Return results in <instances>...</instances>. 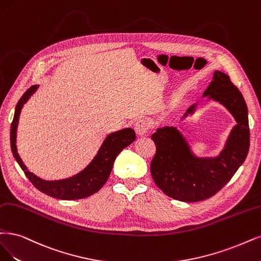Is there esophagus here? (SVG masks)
Returning a JSON list of instances; mask_svg holds the SVG:
<instances>
[{
	"label": "esophagus",
	"mask_w": 261,
	"mask_h": 261,
	"mask_svg": "<svg viewBox=\"0 0 261 261\" xmlns=\"http://www.w3.org/2000/svg\"><path fill=\"white\" fill-rule=\"evenodd\" d=\"M150 128V123L146 119H139L136 124H134V129L138 136H145Z\"/></svg>",
	"instance_id": "obj_1"
}]
</instances>
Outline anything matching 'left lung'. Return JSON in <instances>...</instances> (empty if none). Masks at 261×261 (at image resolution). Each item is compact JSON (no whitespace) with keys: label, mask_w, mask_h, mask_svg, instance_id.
I'll use <instances>...</instances> for the list:
<instances>
[{"label":"left lung","mask_w":261,"mask_h":261,"mask_svg":"<svg viewBox=\"0 0 261 261\" xmlns=\"http://www.w3.org/2000/svg\"><path fill=\"white\" fill-rule=\"evenodd\" d=\"M203 96L224 105L237 121L217 157L195 156L175 127L158 128L151 136L156 144L150 163L152 179L167 196L178 201L197 202L214 196L234 175L249 149L247 106L230 77L215 71ZM196 108L197 103L191 105L181 119L194 114Z\"/></svg>","instance_id":"left-lung-1"}]
</instances>
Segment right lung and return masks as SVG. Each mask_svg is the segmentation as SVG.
<instances>
[{"label":"right lung","mask_w":261,"mask_h":261,"mask_svg":"<svg viewBox=\"0 0 261 261\" xmlns=\"http://www.w3.org/2000/svg\"><path fill=\"white\" fill-rule=\"evenodd\" d=\"M37 88L38 85L30 87L16 105L14 119L11 127V147L13 155L29 180L43 194L61 200H77L90 197L95 192H98L106 180L109 179L116 157L119 155V152L123 148L129 146L132 142L136 141V132L131 128H127L109 134L103 141L98 153L94 156L92 161L79 174L59 180L42 179L27 169L21 158L18 155L16 146L19 116H20V112L24 103L30 99V96L37 90Z\"/></svg>","instance_id":"add662e5"}]
</instances>
